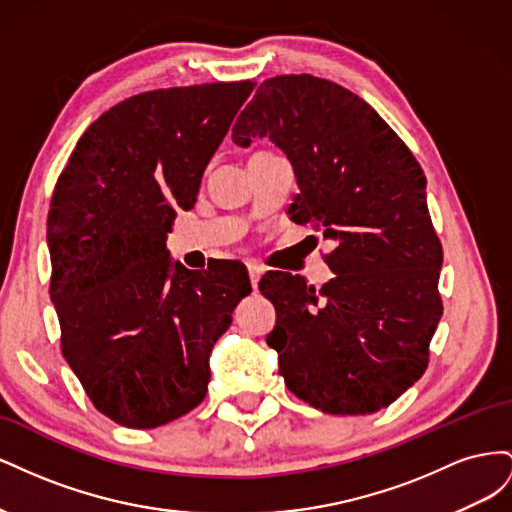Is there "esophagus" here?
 <instances>
[{
	"instance_id": "34e87169",
	"label": "esophagus",
	"mask_w": 512,
	"mask_h": 512,
	"mask_svg": "<svg viewBox=\"0 0 512 512\" xmlns=\"http://www.w3.org/2000/svg\"><path fill=\"white\" fill-rule=\"evenodd\" d=\"M247 273H250L252 288L256 290V288H258V282H260V277H262V273H265V269H262L260 265H256V262H250V265H247Z\"/></svg>"
}]
</instances>
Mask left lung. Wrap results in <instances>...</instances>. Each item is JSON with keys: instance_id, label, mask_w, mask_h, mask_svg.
Returning <instances> with one entry per match:
<instances>
[{"instance_id": "obj_1", "label": "left lung", "mask_w": 512, "mask_h": 512, "mask_svg": "<svg viewBox=\"0 0 512 512\" xmlns=\"http://www.w3.org/2000/svg\"><path fill=\"white\" fill-rule=\"evenodd\" d=\"M269 136L292 162L290 220L335 241L320 290L269 271L260 292L277 309L267 344L288 391L327 414L391 406L425 374L442 318V243L421 164L374 108L312 74L260 83L232 141Z\"/></svg>"}]
</instances>
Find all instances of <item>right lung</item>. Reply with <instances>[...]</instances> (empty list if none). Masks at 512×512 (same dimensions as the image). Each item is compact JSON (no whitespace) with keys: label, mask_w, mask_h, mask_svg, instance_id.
Returning <instances> with one entry per match:
<instances>
[{"label":"right lung","mask_w":512,"mask_h":512,"mask_svg":"<svg viewBox=\"0 0 512 512\" xmlns=\"http://www.w3.org/2000/svg\"><path fill=\"white\" fill-rule=\"evenodd\" d=\"M252 81L153 89L91 123L55 183L46 239L61 354L98 412L153 429L207 395L209 354L252 292L241 262L170 265L166 232Z\"/></svg>","instance_id":"obj_1"}]
</instances>
